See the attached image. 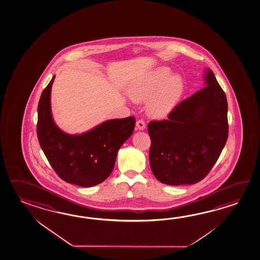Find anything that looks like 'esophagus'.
<instances>
[{"label": "esophagus", "instance_id": "34e87169", "mask_svg": "<svg viewBox=\"0 0 260 260\" xmlns=\"http://www.w3.org/2000/svg\"><path fill=\"white\" fill-rule=\"evenodd\" d=\"M145 122L143 119H139L136 122V127H137V129H140V131H143L145 128Z\"/></svg>", "mask_w": 260, "mask_h": 260}]
</instances>
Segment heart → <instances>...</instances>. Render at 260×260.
Returning <instances> with one entry per match:
<instances>
[{"mask_svg": "<svg viewBox=\"0 0 260 260\" xmlns=\"http://www.w3.org/2000/svg\"><path fill=\"white\" fill-rule=\"evenodd\" d=\"M166 68L156 69L143 81L133 85L129 96L135 102L149 100L148 111L153 117H167L174 109L183 92V80L179 75L171 76Z\"/></svg>", "mask_w": 260, "mask_h": 260, "instance_id": "obj_1", "label": "heart"}]
</instances>
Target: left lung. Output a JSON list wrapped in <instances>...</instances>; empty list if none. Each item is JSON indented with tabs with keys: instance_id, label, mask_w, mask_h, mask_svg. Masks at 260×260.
Returning a JSON list of instances; mask_svg holds the SVG:
<instances>
[{
	"instance_id": "1",
	"label": "left lung",
	"mask_w": 260,
	"mask_h": 260,
	"mask_svg": "<svg viewBox=\"0 0 260 260\" xmlns=\"http://www.w3.org/2000/svg\"><path fill=\"white\" fill-rule=\"evenodd\" d=\"M206 86L180 102L168 119L149 122L150 166L168 185L199 182L212 170L229 134L228 103L212 70Z\"/></svg>"
}]
</instances>
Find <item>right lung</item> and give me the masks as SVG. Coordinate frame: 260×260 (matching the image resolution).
Listing matches in <instances>:
<instances>
[{"mask_svg": "<svg viewBox=\"0 0 260 260\" xmlns=\"http://www.w3.org/2000/svg\"><path fill=\"white\" fill-rule=\"evenodd\" d=\"M54 76L38 105L37 135L53 170L62 180L81 187L97 185L114 169L117 152L133 134L135 117L107 120L80 135L62 132L51 113V88Z\"/></svg>", "mask_w": 260, "mask_h": 260, "instance_id": "right-lung-1", "label": "right lung"}]
</instances>
